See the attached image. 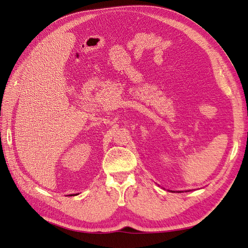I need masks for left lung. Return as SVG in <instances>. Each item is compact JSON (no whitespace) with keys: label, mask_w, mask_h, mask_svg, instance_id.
I'll return each instance as SVG.
<instances>
[{"label":"left lung","mask_w":248,"mask_h":248,"mask_svg":"<svg viewBox=\"0 0 248 248\" xmlns=\"http://www.w3.org/2000/svg\"><path fill=\"white\" fill-rule=\"evenodd\" d=\"M171 191H173V193H175V191H174V190H171ZM177 193H182V191H180V190H178V191H177Z\"/></svg>","instance_id":"8db88e82"}]
</instances>
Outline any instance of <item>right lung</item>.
<instances>
[{
    "label": "right lung",
    "instance_id": "obj_1",
    "mask_svg": "<svg viewBox=\"0 0 248 248\" xmlns=\"http://www.w3.org/2000/svg\"><path fill=\"white\" fill-rule=\"evenodd\" d=\"M77 195H78V194H76V196H77ZM70 196H72V195H70ZM73 196H74V195H73Z\"/></svg>",
    "mask_w": 248,
    "mask_h": 248
}]
</instances>
